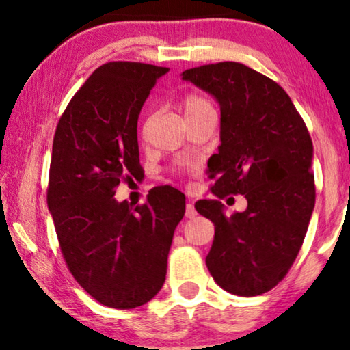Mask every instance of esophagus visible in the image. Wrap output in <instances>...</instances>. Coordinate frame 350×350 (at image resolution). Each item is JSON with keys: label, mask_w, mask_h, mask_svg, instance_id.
Here are the masks:
<instances>
[{"label": "esophagus", "mask_w": 350, "mask_h": 350, "mask_svg": "<svg viewBox=\"0 0 350 350\" xmlns=\"http://www.w3.org/2000/svg\"><path fill=\"white\" fill-rule=\"evenodd\" d=\"M185 215H186V219H194V217L198 215L196 208H194V206H193L191 202H189V204H186V211H185Z\"/></svg>", "instance_id": "obj_1"}]
</instances>
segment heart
<instances>
[{
	"label": "heart",
	"mask_w": 350,
	"mask_h": 350,
	"mask_svg": "<svg viewBox=\"0 0 350 350\" xmlns=\"http://www.w3.org/2000/svg\"><path fill=\"white\" fill-rule=\"evenodd\" d=\"M181 107H183L186 117L198 114V112L206 111V109H212L211 103H208L206 98H202L201 94H196V93L186 94L183 101H181Z\"/></svg>",
	"instance_id": "obj_1"
}]
</instances>
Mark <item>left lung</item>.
I'll list each match as a JSON object with an SVG mask.
<instances>
[{
	"mask_svg": "<svg viewBox=\"0 0 350 350\" xmlns=\"http://www.w3.org/2000/svg\"><path fill=\"white\" fill-rule=\"evenodd\" d=\"M181 77L220 104L221 143L207 164L215 199L194 204L215 226L207 269L225 291L260 296L291 269L314 212L310 135L288 93L251 67L226 61ZM226 193H244L247 211L226 217Z\"/></svg>",
	"mask_w": 350,
	"mask_h": 350,
	"instance_id": "obj_1",
	"label": "left lung"
}]
</instances>
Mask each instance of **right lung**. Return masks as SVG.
<instances>
[{
	"label": "right lung",
	"instance_id": "right-lung-1",
	"mask_svg": "<svg viewBox=\"0 0 350 350\" xmlns=\"http://www.w3.org/2000/svg\"><path fill=\"white\" fill-rule=\"evenodd\" d=\"M167 67L116 61L98 67L59 119L49 165L48 208L61 252L99 304L135 308L161 291L185 194L149 191L131 208L116 201L122 180L142 174L138 116Z\"/></svg>",
	"mask_w": 350,
	"mask_h": 350
}]
</instances>
